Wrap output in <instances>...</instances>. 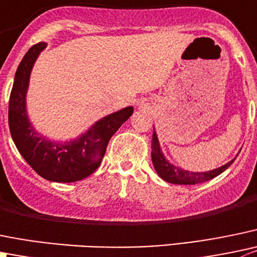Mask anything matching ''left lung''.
Wrapping results in <instances>:
<instances>
[{"instance_id":"8db88e82","label":"left lung","mask_w":257,"mask_h":257,"mask_svg":"<svg viewBox=\"0 0 257 257\" xmlns=\"http://www.w3.org/2000/svg\"><path fill=\"white\" fill-rule=\"evenodd\" d=\"M238 156V154H237ZM232 159L228 163L223 164L220 168L212 169V171L208 172H189L186 169H182L181 167L173 166L172 163H169L166 159V157L162 153L161 146H159V141L157 138V133L153 132V137H152V162H153L154 169L157 171L158 176L161 178H163L164 181H167L168 183L173 184H197L202 183V182L210 181V179L215 178L218 174L222 173L223 171L228 168L231 164L233 163Z\"/></svg>"}]
</instances>
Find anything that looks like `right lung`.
Here are the masks:
<instances>
[{
	"label": "right lung",
	"mask_w": 257,
	"mask_h": 257,
	"mask_svg": "<svg viewBox=\"0 0 257 257\" xmlns=\"http://www.w3.org/2000/svg\"><path fill=\"white\" fill-rule=\"evenodd\" d=\"M45 42L34 45L17 68L9 103L11 137L25 161L37 174L52 182H76L90 176L101 163L113 134L133 114V106L104 116L74 141L55 142L37 133L26 110L30 74Z\"/></svg>",
	"instance_id": "add662e5"
}]
</instances>
